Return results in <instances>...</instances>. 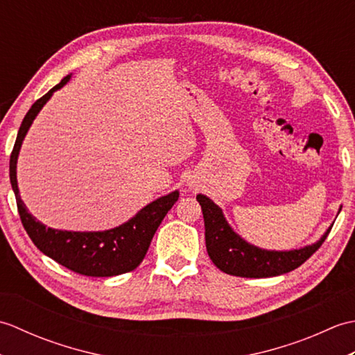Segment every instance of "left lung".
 Segmentation results:
<instances>
[{
    "label": "left lung",
    "instance_id": "1",
    "mask_svg": "<svg viewBox=\"0 0 355 355\" xmlns=\"http://www.w3.org/2000/svg\"><path fill=\"white\" fill-rule=\"evenodd\" d=\"M205 218L206 248L210 259L221 271L239 277H271L279 276L297 268L318 250L327 239L331 227L323 236L311 245L288 252L263 250L248 244L225 221L221 207L207 198L206 195H197Z\"/></svg>",
    "mask_w": 355,
    "mask_h": 355
}]
</instances>
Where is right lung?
<instances>
[{"instance_id": "add662e5", "label": "right lung", "mask_w": 355, "mask_h": 355, "mask_svg": "<svg viewBox=\"0 0 355 355\" xmlns=\"http://www.w3.org/2000/svg\"><path fill=\"white\" fill-rule=\"evenodd\" d=\"M70 78L71 74L65 76L47 94L37 99L19 126L17 141H15L10 155V183L15 197H17L21 223L30 239L33 241V244L44 254H47L49 258L74 271V273L93 277L123 275L140 266L158 225L162 224L166 214L178 200V191H173L149 202L131 220H128L119 227L103 232H69L47 227L41 221H37L32 214H28L26 205L19 197L17 162L22 140H24L37 112L49 102L51 94L56 89L62 88Z\"/></svg>"}]
</instances>
